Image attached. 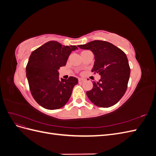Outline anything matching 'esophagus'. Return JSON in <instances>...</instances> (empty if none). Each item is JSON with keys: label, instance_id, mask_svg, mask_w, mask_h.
Listing matches in <instances>:
<instances>
[{"label": "esophagus", "instance_id": "esophagus-1", "mask_svg": "<svg viewBox=\"0 0 156 156\" xmlns=\"http://www.w3.org/2000/svg\"><path fill=\"white\" fill-rule=\"evenodd\" d=\"M84 81H85V79H82V78H79V83H83Z\"/></svg>", "mask_w": 156, "mask_h": 156}]
</instances>
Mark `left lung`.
I'll use <instances>...</instances> for the list:
<instances>
[{
    "label": "left lung",
    "instance_id": "8db88e82",
    "mask_svg": "<svg viewBox=\"0 0 156 156\" xmlns=\"http://www.w3.org/2000/svg\"><path fill=\"white\" fill-rule=\"evenodd\" d=\"M90 50L94 55L92 72L99 73L101 79L93 82V88L87 92L89 100L100 107L115 105L124 95L130 75L128 60L124 51L105 41L94 40L78 45Z\"/></svg>",
    "mask_w": 156,
    "mask_h": 156
}]
</instances>
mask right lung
<instances>
[{"label": "right lung", "mask_w": 156, "mask_h": 156, "mask_svg": "<svg viewBox=\"0 0 156 156\" xmlns=\"http://www.w3.org/2000/svg\"><path fill=\"white\" fill-rule=\"evenodd\" d=\"M76 49L75 45L65 46L49 41L31 53L26 75L32 95L41 107L57 109L68 101L78 79L69 77L60 80L58 70L66 66L70 53Z\"/></svg>", "instance_id": "1"}]
</instances>
